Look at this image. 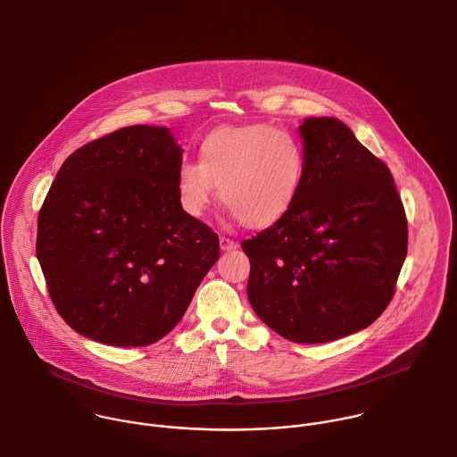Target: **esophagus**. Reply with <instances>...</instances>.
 Masks as SVG:
<instances>
[{"label": "esophagus", "mask_w": 457, "mask_h": 457, "mask_svg": "<svg viewBox=\"0 0 457 457\" xmlns=\"http://www.w3.org/2000/svg\"><path fill=\"white\" fill-rule=\"evenodd\" d=\"M237 247H238L237 240H231L228 237H220V249L222 251H231V249H237Z\"/></svg>", "instance_id": "34e87169"}]
</instances>
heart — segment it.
<instances>
[{"label": "heart", "mask_w": 457, "mask_h": 457, "mask_svg": "<svg viewBox=\"0 0 457 457\" xmlns=\"http://www.w3.org/2000/svg\"><path fill=\"white\" fill-rule=\"evenodd\" d=\"M304 165L303 144L287 129L270 124L220 128L203 138L199 162L179 163V204L190 217H201L219 185V197L233 217L249 228H265L292 208Z\"/></svg>", "instance_id": "heart-1"}]
</instances>
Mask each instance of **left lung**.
Returning <instances> with one entry per match:
<instances>
[{
  "mask_svg": "<svg viewBox=\"0 0 457 457\" xmlns=\"http://www.w3.org/2000/svg\"><path fill=\"white\" fill-rule=\"evenodd\" d=\"M304 176L292 208L244 240L256 315L295 344L369 328L390 304L408 254V220L386 163L338 119L301 124Z\"/></svg>",
  "mask_w": 457,
  "mask_h": 457,
  "instance_id": "8db88e82",
  "label": "left lung"
}]
</instances>
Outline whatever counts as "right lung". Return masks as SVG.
I'll return each instance as SVG.
<instances>
[{"label":"right lung","mask_w":457,"mask_h":457,"mask_svg":"<svg viewBox=\"0 0 457 457\" xmlns=\"http://www.w3.org/2000/svg\"><path fill=\"white\" fill-rule=\"evenodd\" d=\"M183 149L163 126L120 128L76 149L37 222L49 297L76 333L145 347L185 315L219 237L179 204Z\"/></svg>","instance_id":"obj_1"}]
</instances>
